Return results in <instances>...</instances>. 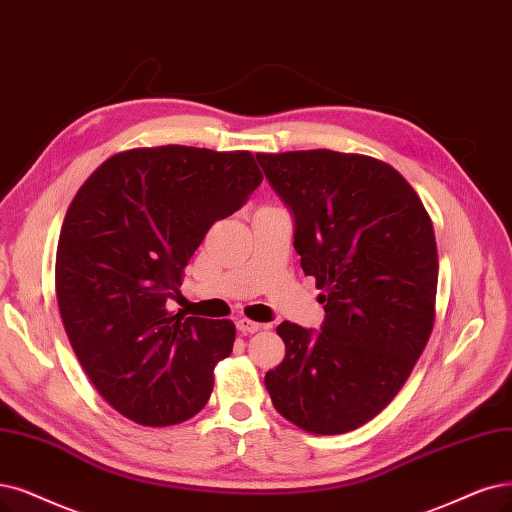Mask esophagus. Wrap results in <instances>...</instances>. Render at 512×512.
I'll return each mask as SVG.
<instances>
[{"label":"esophagus","instance_id":"34e87169","mask_svg":"<svg viewBox=\"0 0 512 512\" xmlns=\"http://www.w3.org/2000/svg\"><path fill=\"white\" fill-rule=\"evenodd\" d=\"M236 327H238V331H240V333H244V335H251V333L261 331V325H259V323H255V320H249V318H240V320H236Z\"/></svg>","mask_w":512,"mask_h":512}]
</instances>
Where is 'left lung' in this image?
Listing matches in <instances>:
<instances>
[{
	"mask_svg": "<svg viewBox=\"0 0 512 512\" xmlns=\"http://www.w3.org/2000/svg\"><path fill=\"white\" fill-rule=\"evenodd\" d=\"M257 160L291 208L301 270L316 278L325 308L318 333L278 325L287 352L266 373V388L301 430L350 432L394 399L432 333V221L415 189L382 160L331 149Z\"/></svg>",
	"mask_w": 512,
	"mask_h": 512,
	"instance_id": "obj_1",
	"label": "left lung"
}]
</instances>
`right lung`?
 I'll return each mask as SVG.
<instances>
[{"label": "right lung", "mask_w": 512, "mask_h": 512, "mask_svg": "<svg viewBox=\"0 0 512 512\" xmlns=\"http://www.w3.org/2000/svg\"><path fill=\"white\" fill-rule=\"evenodd\" d=\"M263 181L251 151L139 147L107 158L71 200L56 301L88 380L124 418L173 426L206 405L232 320L168 312L211 225Z\"/></svg>", "instance_id": "1"}]
</instances>
